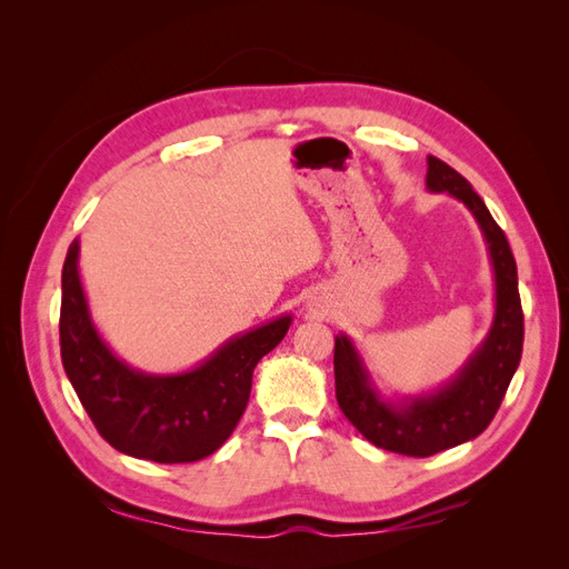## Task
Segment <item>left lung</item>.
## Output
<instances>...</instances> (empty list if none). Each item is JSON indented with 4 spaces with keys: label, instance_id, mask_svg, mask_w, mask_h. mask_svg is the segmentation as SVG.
Segmentation results:
<instances>
[{
    "label": "left lung",
    "instance_id": "obj_1",
    "mask_svg": "<svg viewBox=\"0 0 569 569\" xmlns=\"http://www.w3.org/2000/svg\"><path fill=\"white\" fill-rule=\"evenodd\" d=\"M425 184L432 194L458 199L485 237L493 272V320L487 337L449 382L403 396L382 393L353 339L343 332L335 337V387L341 412L377 449L412 458L453 449L485 432L520 366L525 339L518 266L487 203L437 157H427Z\"/></svg>",
    "mask_w": 569,
    "mask_h": 569
}]
</instances>
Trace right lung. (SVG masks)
Segmentation results:
<instances>
[{
    "label": "right lung",
    "mask_w": 569,
    "mask_h": 569,
    "mask_svg": "<svg viewBox=\"0 0 569 569\" xmlns=\"http://www.w3.org/2000/svg\"><path fill=\"white\" fill-rule=\"evenodd\" d=\"M78 258L80 239H73L61 272V360L99 435L120 453L168 465L218 451L244 416L253 368L284 339L291 316L230 337L189 370L144 372L99 335Z\"/></svg>",
    "instance_id": "right-lung-1"
}]
</instances>
